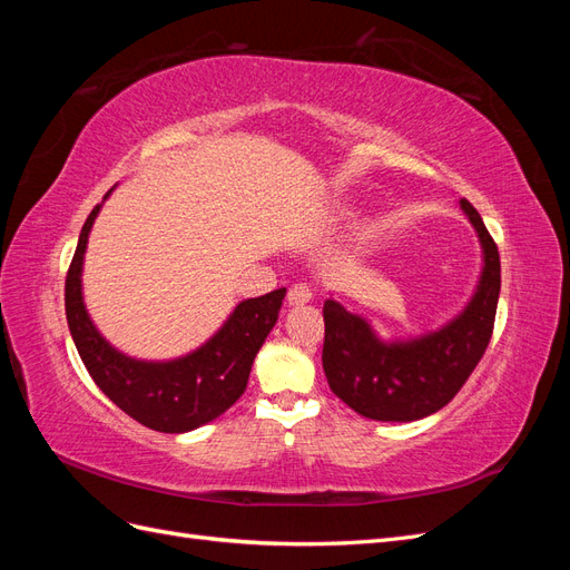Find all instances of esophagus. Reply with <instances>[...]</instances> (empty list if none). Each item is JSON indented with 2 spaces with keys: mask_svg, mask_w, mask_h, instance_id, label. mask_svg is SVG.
<instances>
[{
  "mask_svg": "<svg viewBox=\"0 0 570 570\" xmlns=\"http://www.w3.org/2000/svg\"><path fill=\"white\" fill-rule=\"evenodd\" d=\"M312 299H314V292H312V287L304 285V283H297V285H292L287 289V304L289 306H302V304L312 302Z\"/></svg>",
  "mask_w": 570,
  "mask_h": 570,
  "instance_id": "esophagus-1",
  "label": "esophagus"
}]
</instances>
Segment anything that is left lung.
Masks as SVG:
<instances>
[{"instance_id": "1", "label": "left lung", "mask_w": 570, "mask_h": 570, "mask_svg": "<svg viewBox=\"0 0 570 570\" xmlns=\"http://www.w3.org/2000/svg\"><path fill=\"white\" fill-rule=\"evenodd\" d=\"M461 209L478 230L485 266L469 306L438 333L406 342H383L371 325L335 299H325L323 371L327 385L356 413L373 421H419L450 404L485 354L502 266L485 223L469 199Z\"/></svg>"}]
</instances>
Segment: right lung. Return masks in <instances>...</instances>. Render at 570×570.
<instances>
[{
	"label": "right lung",
	"mask_w": 570,
	"mask_h": 570,
	"mask_svg": "<svg viewBox=\"0 0 570 570\" xmlns=\"http://www.w3.org/2000/svg\"><path fill=\"white\" fill-rule=\"evenodd\" d=\"M99 206L85 220L73 262L66 273L68 331L85 368L120 411L159 433H187L218 419L247 390L254 356L278 321L285 287L239 302L226 325L193 354L161 364L130 358L116 352L97 333L82 304V256Z\"/></svg>",
	"instance_id": "add662e5"
}]
</instances>
